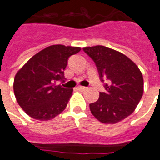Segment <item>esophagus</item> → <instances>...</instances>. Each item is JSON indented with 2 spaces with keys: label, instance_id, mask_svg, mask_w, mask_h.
<instances>
[{
  "label": "esophagus",
  "instance_id": "34e87169",
  "mask_svg": "<svg viewBox=\"0 0 160 160\" xmlns=\"http://www.w3.org/2000/svg\"><path fill=\"white\" fill-rule=\"evenodd\" d=\"M78 90H79V91H84V90H86V87L78 86Z\"/></svg>",
  "mask_w": 160,
  "mask_h": 160
}]
</instances>
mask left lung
I'll return each instance as SVG.
<instances>
[{"label": "left lung", "mask_w": 160, "mask_h": 160, "mask_svg": "<svg viewBox=\"0 0 160 160\" xmlns=\"http://www.w3.org/2000/svg\"><path fill=\"white\" fill-rule=\"evenodd\" d=\"M94 61L104 92L90 103L92 115L103 124H116L130 116L139 103L144 92L141 71L131 59L112 48L98 45L83 48Z\"/></svg>", "instance_id": "left-lung-1"}]
</instances>
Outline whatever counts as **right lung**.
<instances>
[{"mask_svg":"<svg viewBox=\"0 0 160 160\" xmlns=\"http://www.w3.org/2000/svg\"><path fill=\"white\" fill-rule=\"evenodd\" d=\"M78 47L52 45L31 57L15 75L14 92L24 112L37 120H50L67 106L73 89L57 85L64 82V69Z\"/></svg>","mask_w":160,"mask_h":160,"instance_id":"add662e5","label":"right lung"}]
</instances>
